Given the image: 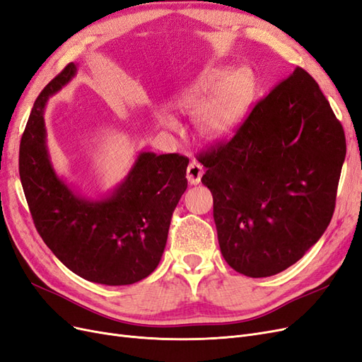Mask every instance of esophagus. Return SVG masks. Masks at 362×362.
Returning a JSON list of instances; mask_svg holds the SVG:
<instances>
[{
  "mask_svg": "<svg viewBox=\"0 0 362 362\" xmlns=\"http://www.w3.org/2000/svg\"><path fill=\"white\" fill-rule=\"evenodd\" d=\"M204 175V168L198 161H192L187 168V181L194 185V184H199L201 178Z\"/></svg>",
  "mask_w": 362,
  "mask_h": 362,
  "instance_id": "obj_1",
  "label": "esophagus"
}]
</instances>
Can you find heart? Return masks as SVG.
Masks as SVG:
<instances>
[{"label":"heart","mask_w":362,"mask_h":362,"mask_svg":"<svg viewBox=\"0 0 362 362\" xmlns=\"http://www.w3.org/2000/svg\"><path fill=\"white\" fill-rule=\"evenodd\" d=\"M257 93L255 75L249 69L208 68L184 87L178 104L192 115H201L199 131L208 139H223L242 124ZM169 128L177 122L161 115Z\"/></svg>","instance_id":"1"}]
</instances>
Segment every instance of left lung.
Returning a JSON list of instances; mask_svg holds the SVG:
<instances>
[{
  "mask_svg": "<svg viewBox=\"0 0 362 362\" xmlns=\"http://www.w3.org/2000/svg\"><path fill=\"white\" fill-rule=\"evenodd\" d=\"M344 157L341 124L319 84L298 66L231 139L198 157L228 264L266 278L299 261L331 222Z\"/></svg>",
  "mask_w": 362,
  "mask_h": 362,
  "instance_id": "left-lung-1",
  "label": "left lung"
}]
</instances>
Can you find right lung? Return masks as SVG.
Wrapping results in <instances>:
<instances>
[{"mask_svg": "<svg viewBox=\"0 0 362 362\" xmlns=\"http://www.w3.org/2000/svg\"><path fill=\"white\" fill-rule=\"evenodd\" d=\"M75 72L69 63L35 101L21 139L19 177L39 235L63 264L87 281L128 286L158 266L172 213L187 189L189 158L140 152L110 196L89 201L74 193L49 161L43 112Z\"/></svg>", "mask_w": 362, "mask_h": 362, "instance_id": "obj_1", "label": "right lung"}]
</instances>
